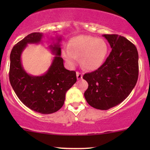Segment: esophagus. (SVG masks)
<instances>
[{
  "mask_svg": "<svg viewBox=\"0 0 150 150\" xmlns=\"http://www.w3.org/2000/svg\"><path fill=\"white\" fill-rule=\"evenodd\" d=\"M76 75H77V78L78 79V80H80V79L82 78V74L80 73V72H77Z\"/></svg>",
  "mask_w": 150,
  "mask_h": 150,
  "instance_id": "esophagus-1",
  "label": "esophagus"
}]
</instances>
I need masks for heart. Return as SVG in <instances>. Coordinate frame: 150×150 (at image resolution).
I'll list each match as a JSON object with an SVG mask.
<instances>
[{
    "label": "heart",
    "mask_w": 150,
    "mask_h": 150,
    "mask_svg": "<svg viewBox=\"0 0 150 150\" xmlns=\"http://www.w3.org/2000/svg\"><path fill=\"white\" fill-rule=\"evenodd\" d=\"M108 53V44L104 39L80 35L71 39L63 51V56L70 65H75L80 57L81 64L85 69L95 70L104 64Z\"/></svg>",
    "instance_id": "b5f03b06"
}]
</instances>
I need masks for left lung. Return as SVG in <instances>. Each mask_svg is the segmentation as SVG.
I'll list each match as a JSON object with an SVG mask.
<instances>
[{"instance_id": "obj_1", "label": "left lung", "mask_w": 150, "mask_h": 150, "mask_svg": "<svg viewBox=\"0 0 150 150\" xmlns=\"http://www.w3.org/2000/svg\"><path fill=\"white\" fill-rule=\"evenodd\" d=\"M111 46L109 56L99 68L85 73L88 82L86 101L92 107L108 110L128 97L138 78V53L135 46L118 34H104Z\"/></svg>"}]
</instances>
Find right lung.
Listing matches in <instances>:
<instances>
[{"mask_svg": "<svg viewBox=\"0 0 150 150\" xmlns=\"http://www.w3.org/2000/svg\"><path fill=\"white\" fill-rule=\"evenodd\" d=\"M43 34H30L13 46L10 53V82L20 100L27 107L42 114L56 112L63 106L67 91L76 82V73L66 70L61 57L57 42L49 46L56 55L48 71L42 76H32L25 72L21 63V54L27 44L41 42Z\"/></svg>", "mask_w": 150, "mask_h": 150, "instance_id": "add662e5", "label": "right lung"}]
</instances>
